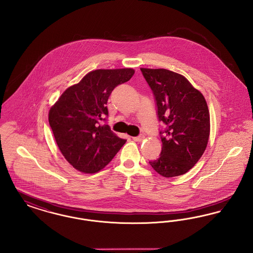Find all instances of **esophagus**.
<instances>
[{"instance_id": "1", "label": "esophagus", "mask_w": 253, "mask_h": 253, "mask_svg": "<svg viewBox=\"0 0 253 253\" xmlns=\"http://www.w3.org/2000/svg\"><path fill=\"white\" fill-rule=\"evenodd\" d=\"M132 139L134 140V141H137V142H139V141H142L143 139H144V135H138V136H133L132 137Z\"/></svg>"}]
</instances>
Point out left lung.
Returning <instances> with one entry per match:
<instances>
[{
    "instance_id": "left-lung-1",
    "label": "left lung",
    "mask_w": 253,
    "mask_h": 253,
    "mask_svg": "<svg viewBox=\"0 0 253 253\" xmlns=\"http://www.w3.org/2000/svg\"><path fill=\"white\" fill-rule=\"evenodd\" d=\"M155 96L162 150L149 161L164 177L186 173L204 154L210 136V113L204 96L180 74L140 68Z\"/></svg>"
}]
</instances>
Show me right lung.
<instances>
[{
  "label": "right lung",
  "instance_id": "obj_1",
  "mask_svg": "<svg viewBox=\"0 0 253 253\" xmlns=\"http://www.w3.org/2000/svg\"><path fill=\"white\" fill-rule=\"evenodd\" d=\"M134 70L98 69L66 89L49 111L55 140L65 159L78 170L94 173L104 168L125 144L107 124L112 91L127 83Z\"/></svg>",
  "mask_w": 253,
  "mask_h": 253
}]
</instances>
